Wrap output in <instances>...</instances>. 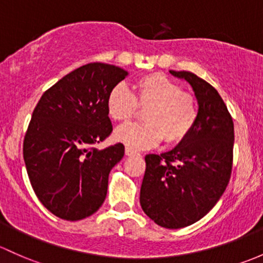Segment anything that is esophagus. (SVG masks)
I'll return each mask as SVG.
<instances>
[{"label": "esophagus", "instance_id": "obj_1", "mask_svg": "<svg viewBox=\"0 0 263 263\" xmlns=\"http://www.w3.org/2000/svg\"><path fill=\"white\" fill-rule=\"evenodd\" d=\"M124 153H126L127 156H134V155H137L136 151L132 150V148H129V147H126V148H124Z\"/></svg>", "mask_w": 263, "mask_h": 263}]
</instances>
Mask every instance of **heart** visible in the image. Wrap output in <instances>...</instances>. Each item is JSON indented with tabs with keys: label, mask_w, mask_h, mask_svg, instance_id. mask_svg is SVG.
<instances>
[{
	"label": "heart",
	"mask_w": 263,
	"mask_h": 263,
	"mask_svg": "<svg viewBox=\"0 0 263 263\" xmlns=\"http://www.w3.org/2000/svg\"><path fill=\"white\" fill-rule=\"evenodd\" d=\"M107 113L116 122H127L146 109L145 123H134L116 129L115 140L135 150L154 147L165 139L167 143L181 142L189 136L198 120L194 97L182 92L179 83L162 73H151L136 82V95L120 83L107 96Z\"/></svg>",
	"instance_id": "b5f03b06"
}]
</instances>
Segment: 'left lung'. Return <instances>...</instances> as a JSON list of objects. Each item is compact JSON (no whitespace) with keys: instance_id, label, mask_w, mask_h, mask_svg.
I'll list each match as a JSON object with an SVG mask.
<instances>
[{"instance_id":"8db88e82","label":"left lung","mask_w":263,"mask_h":263,"mask_svg":"<svg viewBox=\"0 0 263 263\" xmlns=\"http://www.w3.org/2000/svg\"><path fill=\"white\" fill-rule=\"evenodd\" d=\"M170 73L192 85L198 120L173 150L146 155L140 204L156 224L179 229L201 219L224 193L232 173L234 127L214 87L190 71Z\"/></svg>"}]
</instances>
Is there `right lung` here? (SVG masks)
Returning <instances> with one entry per match:
<instances>
[{"instance_id":"1","label":"right lung","mask_w":263,"mask_h":263,"mask_svg":"<svg viewBox=\"0 0 263 263\" xmlns=\"http://www.w3.org/2000/svg\"><path fill=\"white\" fill-rule=\"evenodd\" d=\"M127 76L116 65H83L49 88L32 112L24 140L27 175L41 204L62 219H84L106 199L124 146L95 145L112 132L107 96Z\"/></svg>"}]
</instances>
